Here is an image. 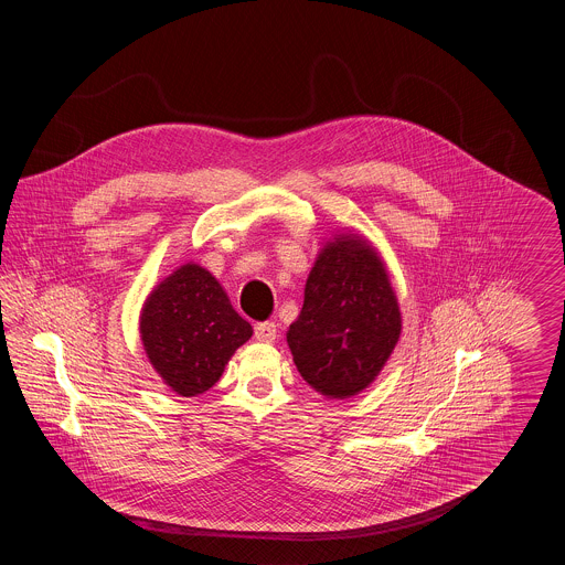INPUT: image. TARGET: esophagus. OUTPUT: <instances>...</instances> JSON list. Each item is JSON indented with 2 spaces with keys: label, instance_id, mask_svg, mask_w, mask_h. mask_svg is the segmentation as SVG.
<instances>
[{
  "label": "esophagus",
  "instance_id": "esophagus-1",
  "mask_svg": "<svg viewBox=\"0 0 565 565\" xmlns=\"http://www.w3.org/2000/svg\"><path fill=\"white\" fill-rule=\"evenodd\" d=\"M254 337L260 343H273L277 339V326L273 322H260L254 326Z\"/></svg>",
  "mask_w": 565,
  "mask_h": 565
}]
</instances>
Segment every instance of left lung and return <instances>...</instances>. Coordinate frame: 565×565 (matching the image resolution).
Returning a JSON list of instances; mask_svg holds the SVG:
<instances>
[{
	"label": "left lung",
	"instance_id": "left-lung-1",
	"mask_svg": "<svg viewBox=\"0 0 565 565\" xmlns=\"http://www.w3.org/2000/svg\"><path fill=\"white\" fill-rule=\"evenodd\" d=\"M401 330L398 298L375 247L353 233L334 235L286 334L300 376L326 398H351L379 376Z\"/></svg>",
	"mask_w": 565,
	"mask_h": 565
}]
</instances>
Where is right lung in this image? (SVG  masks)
<instances>
[{
  "mask_svg": "<svg viewBox=\"0 0 565 565\" xmlns=\"http://www.w3.org/2000/svg\"><path fill=\"white\" fill-rule=\"evenodd\" d=\"M252 332L220 281L194 263L164 277L139 316V334L152 369L184 398L214 387Z\"/></svg>",
  "mask_w": 565,
  "mask_h": 565,
  "instance_id": "right-lung-1",
  "label": "right lung"
}]
</instances>
